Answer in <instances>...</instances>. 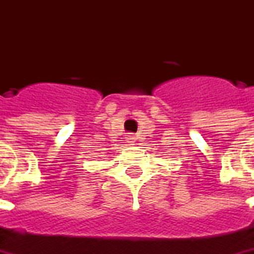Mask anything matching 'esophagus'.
<instances>
[{
  "label": "esophagus",
  "mask_w": 254,
  "mask_h": 254,
  "mask_svg": "<svg viewBox=\"0 0 254 254\" xmlns=\"http://www.w3.org/2000/svg\"><path fill=\"white\" fill-rule=\"evenodd\" d=\"M127 141L129 144H133L134 141H136V137H134L133 134H129V136H127Z\"/></svg>",
  "instance_id": "1"
}]
</instances>
